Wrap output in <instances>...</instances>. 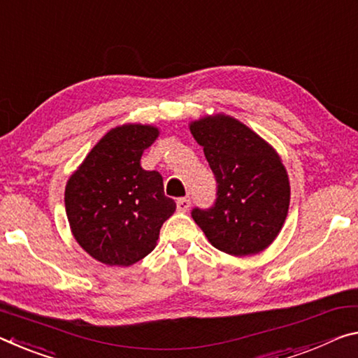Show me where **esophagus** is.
I'll use <instances>...</instances> for the list:
<instances>
[{"label":"esophagus","mask_w":358,"mask_h":358,"mask_svg":"<svg viewBox=\"0 0 358 358\" xmlns=\"http://www.w3.org/2000/svg\"><path fill=\"white\" fill-rule=\"evenodd\" d=\"M189 206H191V201L188 199V197H180V199L177 201V210H178V212H181V213L188 212Z\"/></svg>","instance_id":"1"}]
</instances>
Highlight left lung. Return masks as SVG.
<instances>
[{"label":"left lung","instance_id":"8db88e82","mask_svg":"<svg viewBox=\"0 0 358 358\" xmlns=\"http://www.w3.org/2000/svg\"><path fill=\"white\" fill-rule=\"evenodd\" d=\"M189 130L218 183L215 206L194 208L192 218L221 252H263L279 236L290 206V181L279 152L223 113L192 121Z\"/></svg>","mask_w":358,"mask_h":358}]
</instances>
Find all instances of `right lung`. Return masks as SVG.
Returning <instances> with one entry per match:
<instances>
[{
	"label": "right lung",
	"instance_id": "right-lung-1",
	"mask_svg": "<svg viewBox=\"0 0 358 358\" xmlns=\"http://www.w3.org/2000/svg\"><path fill=\"white\" fill-rule=\"evenodd\" d=\"M159 129L122 124L90 150L65 188V210L76 242L108 266H130L155 250L175 202L164 194L161 173L140 166Z\"/></svg>",
	"mask_w": 358,
	"mask_h": 358
}]
</instances>
